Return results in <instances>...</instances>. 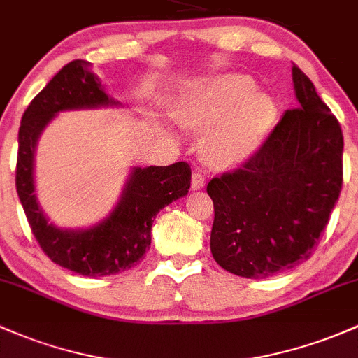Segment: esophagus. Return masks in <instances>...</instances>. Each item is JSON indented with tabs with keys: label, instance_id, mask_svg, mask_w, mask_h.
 <instances>
[{
	"label": "esophagus",
	"instance_id": "1",
	"mask_svg": "<svg viewBox=\"0 0 358 358\" xmlns=\"http://www.w3.org/2000/svg\"><path fill=\"white\" fill-rule=\"evenodd\" d=\"M191 184H193V189H199V187L205 186V176L201 174V171H199V169H196V171L193 172Z\"/></svg>",
	"mask_w": 358,
	"mask_h": 358
}]
</instances>
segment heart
I'll list each match as a JSON object with an SVG mask.
<instances>
[{
    "label": "heart",
    "instance_id": "b5f03b06",
    "mask_svg": "<svg viewBox=\"0 0 358 358\" xmlns=\"http://www.w3.org/2000/svg\"><path fill=\"white\" fill-rule=\"evenodd\" d=\"M179 121L203 134L201 155L211 167H236L259 150L278 121L270 95L256 92L252 80L230 76L193 88Z\"/></svg>",
    "mask_w": 358,
    "mask_h": 358
}]
</instances>
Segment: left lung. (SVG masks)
<instances>
[{
    "mask_svg": "<svg viewBox=\"0 0 358 358\" xmlns=\"http://www.w3.org/2000/svg\"><path fill=\"white\" fill-rule=\"evenodd\" d=\"M297 109L259 150L206 186L215 218L210 249L227 271L266 278L313 255L343 184V133L309 76L292 68Z\"/></svg>",
    "mask_w": 358,
    "mask_h": 358,
    "instance_id": "obj_1",
    "label": "left lung"
}]
</instances>
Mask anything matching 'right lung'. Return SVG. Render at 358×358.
Segmentation results:
<instances>
[{
	"mask_svg": "<svg viewBox=\"0 0 358 358\" xmlns=\"http://www.w3.org/2000/svg\"><path fill=\"white\" fill-rule=\"evenodd\" d=\"M92 63L75 59L61 68L22 116L18 129L17 193L25 217L44 255L66 270L83 276H107L129 270L152 242L153 218L191 187V167L176 162L167 167L134 169L126 193L107 220L83 232H66L48 224L34 194V150L48 122L61 110L109 106Z\"/></svg>",
	"mask_w": 358,
	"mask_h": 358,
	"instance_id": "1",
	"label": "right lung"
}]
</instances>
